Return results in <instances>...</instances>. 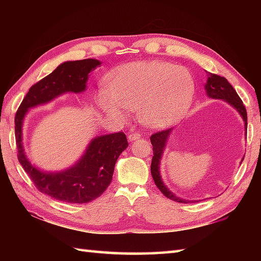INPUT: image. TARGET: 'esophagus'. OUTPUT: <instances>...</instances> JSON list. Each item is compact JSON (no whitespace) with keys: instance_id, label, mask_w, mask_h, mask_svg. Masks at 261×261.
Returning a JSON list of instances; mask_svg holds the SVG:
<instances>
[{"instance_id":"34e87169","label":"esophagus","mask_w":261,"mask_h":261,"mask_svg":"<svg viewBox=\"0 0 261 261\" xmlns=\"http://www.w3.org/2000/svg\"><path fill=\"white\" fill-rule=\"evenodd\" d=\"M138 138H140V135L138 134V132H130L129 136H127V139H129V141H135Z\"/></svg>"}]
</instances>
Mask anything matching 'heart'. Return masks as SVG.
<instances>
[{
  "mask_svg": "<svg viewBox=\"0 0 261 261\" xmlns=\"http://www.w3.org/2000/svg\"><path fill=\"white\" fill-rule=\"evenodd\" d=\"M107 91L96 95L99 107L115 120L137 109L149 129H163L188 112L196 93L192 74L168 62H134L117 67L106 79Z\"/></svg>",
  "mask_w": 261,
  "mask_h": 261,
  "instance_id": "b5f03b06",
  "label": "heart"
}]
</instances>
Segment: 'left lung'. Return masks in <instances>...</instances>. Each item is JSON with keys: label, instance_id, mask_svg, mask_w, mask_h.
Returning <instances> with one entry per match:
<instances>
[{"label": "left lung", "instance_id": "left-lung-1", "mask_svg": "<svg viewBox=\"0 0 261 261\" xmlns=\"http://www.w3.org/2000/svg\"><path fill=\"white\" fill-rule=\"evenodd\" d=\"M205 91L206 94L208 98L211 99H220L226 101L227 103H229L231 107L235 108L238 114L241 115V117L244 121V129H245V135H246V129H247V114H246V109L243 105L242 100L238 94L236 93V91L233 90V87L229 84L224 77L218 76V74L214 73H208V78H207V82L205 84ZM173 132V129H168L165 131H160L156 132L151 136V143L153 146V158H152V165H151V173H152V177L154 179V183L158 187V189L165 194L167 198L169 199L177 201V202H190L191 200H187V199H182L176 196L175 193H173L168 189L167 185L163 183L161 174H160V165H161V160H162V155L163 152H165L168 139ZM244 160V158L242 159ZM242 163V161H241Z\"/></svg>", "mask_w": 261, "mask_h": 261}]
</instances>
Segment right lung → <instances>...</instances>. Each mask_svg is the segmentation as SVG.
Listing matches in <instances>:
<instances>
[{
  "instance_id": "obj_1",
  "label": "right lung",
  "mask_w": 261,
  "mask_h": 261,
  "mask_svg": "<svg viewBox=\"0 0 261 261\" xmlns=\"http://www.w3.org/2000/svg\"><path fill=\"white\" fill-rule=\"evenodd\" d=\"M101 62L95 59L67 61L30 88L15 117L18 161L39 191L60 201L86 204L105 192L113 179L121 153L129 146L123 132L94 137L74 165L61 171L41 170L31 163L23 144V124L30 109L49 103L65 93L86 91L90 73Z\"/></svg>"
}]
</instances>
